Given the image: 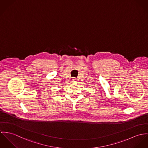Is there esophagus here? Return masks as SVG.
Instances as JSON below:
<instances>
[{
  "mask_svg": "<svg viewBox=\"0 0 148 148\" xmlns=\"http://www.w3.org/2000/svg\"><path fill=\"white\" fill-rule=\"evenodd\" d=\"M72 82H77V79H76L75 78H73V79H72Z\"/></svg>",
  "mask_w": 148,
  "mask_h": 148,
  "instance_id": "34e87169",
  "label": "esophagus"
}]
</instances>
